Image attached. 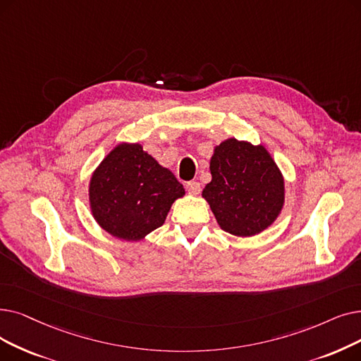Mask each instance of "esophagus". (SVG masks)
I'll use <instances>...</instances> for the list:
<instances>
[{"instance_id": "1", "label": "esophagus", "mask_w": 361, "mask_h": 361, "mask_svg": "<svg viewBox=\"0 0 361 361\" xmlns=\"http://www.w3.org/2000/svg\"><path fill=\"white\" fill-rule=\"evenodd\" d=\"M185 189L190 195H199L202 187H200V183H197V181H189L185 184Z\"/></svg>"}]
</instances>
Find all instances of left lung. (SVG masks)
<instances>
[{
	"label": "left lung",
	"instance_id": "1",
	"mask_svg": "<svg viewBox=\"0 0 361 361\" xmlns=\"http://www.w3.org/2000/svg\"><path fill=\"white\" fill-rule=\"evenodd\" d=\"M212 180L202 196L216 221L234 236H254L267 228L285 202V183L262 146L228 138L211 158Z\"/></svg>",
	"mask_w": 361,
	"mask_h": 361
}]
</instances>
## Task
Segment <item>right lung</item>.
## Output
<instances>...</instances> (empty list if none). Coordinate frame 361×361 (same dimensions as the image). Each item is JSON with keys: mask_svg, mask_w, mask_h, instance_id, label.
I'll return each mask as SVG.
<instances>
[{"mask_svg": "<svg viewBox=\"0 0 361 361\" xmlns=\"http://www.w3.org/2000/svg\"><path fill=\"white\" fill-rule=\"evenodd\" d=\"M184 187L140 145H119L94 172L90 203L96 221L112 236L140 240L165 223Z\"/></svg>", "mask_w": 361, "mask_h": 361, "instance_id": "obj_1", "label": "right lung"}]
</instances>
